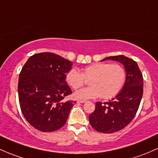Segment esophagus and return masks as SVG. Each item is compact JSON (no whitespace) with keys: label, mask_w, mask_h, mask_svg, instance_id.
Instances as JSON below:
<instances>
[{"label":"esophagus","mask_w":158,"mask_h":158,"mask_svg":"<svg viewBox=\"0 0 158 158\" xmlns=\"http://www.w3.org/2000/svg\"><path fill=\"white\" fill-rule=\"evenodd\" d=\"M86 103V100H77V103Z\"/></svg>","instance_id":"34e87169"}]
</instances>
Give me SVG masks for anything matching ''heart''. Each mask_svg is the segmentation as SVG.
<instances>
[{"mask_svg": "<svg viewBox=\"0 0 158 158\" xmlns=\"http://www.w3.org/2000/svg\"><path fill=\"white\" fill-rule=\"evenodd\" d=\"M85 78L90 87L83 88L74 94L77 100H88L102 97L110 99L115 97L124 86L126 79L125 68L118 64L97 62L82 69L71 68L65 74L66 83L74 90L81 88Z\"/></svg>", "mask_w": 158, "mask_h": 158, "instance_id": "1", "label": "heart"}]
</instances>
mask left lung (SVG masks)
Instances as JSON below:
<instances>
[{"mask_svg":"<svg viewBox=\"0 0 158 158\" xmlns=\"http://www.w3.org/2000/svg\"><path fill=\"white\" fill-rule=\"evenodd\" d=\"M124 65L126 79L123 89L112 100L96 103L94 113L89 115L93 128L102 133H114L127 126L137 113L143 95V77L137 62L125 55L110 56Z\"/></svg>","mask_w":158,"mask_h":158,"instance_id":"1","label":"left lung"}]
</instances>
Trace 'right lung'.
I'll return each mask as SVG.
<instances>
[{
    "instance_id": "add662e5",
    "label": "right lung",
    "mask_w": 158,
    "mask_h": 158,
    "mask_svg": "<svg viewBox=\"0 0 158 158\" xmlns=\"http://www.w3.org/2000/svg\"><path fill=\"white\" fill-rule=\"evenodd\" d=\"M73 63L58 55L42 52L32 55L19 75L21 111L37 130L50 132L65 124L74 102L65 101L72 94L65 74Z\"/></svg>"
}]
</instances>
